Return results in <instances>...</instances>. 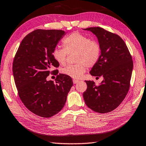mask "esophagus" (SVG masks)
I'll return each mask as SVG.
<instances>
[{"label":"esophagus","instance_id":"obj_1","mask_svg":"<svg viewBox=\"0 0 146 146\" xmlns=\"http://www.w3.org/2000/svg\"><path fill=\"white\" fill-rule=\"evenodd\" d=\"M73 84H76V83H78L79 82V80H76V79H73Z\"/></svg>","mask_w":146,"mask_h":146}]
</instances>
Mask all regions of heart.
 <instances>
[{
  "label": "heart",
  "instance_id": "b5f03b06",
  "mask_svg": "<svg viewBox=\"0 0 146 146\" xmlns=\"http://www.w3.org/2000/svg\"><path fill=\"white\" fill-rule=\"evenodd\" d=\"M64 48H56L53 51L55 60L60 65L66 63L68 54L75 53V61L78 62L69 65L62 70V73L71 78H82L86 71V66L92 68L99 60L101 47L98 42L91 40L80 32H73L63 39Z\"/></svg>",
  "mask_w": 146,
  "mask_h": 146
}]
</instances>
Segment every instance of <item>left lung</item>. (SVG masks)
<instances>
[{
  "label": "left lung",
  "mask_w": 146,
  "mask_h": 146,
  "mask_svg": "<svg viewBox=\"0 0 146 146\" xmlns=\"http://www.w3.org/2000/svg\"><path fill=\"white\" fill-rule=\"evenodd\" d=\"M97 36L101 47L99 60L90 71L91 75L103 76L100 84L86 81L83 93L86 104L97 113L112 111L124 99L130 87L133 62L126 44L118 35L100 27L84 29Z\"/></svg>",
  "instance_id": "left-lung-1"
}]
</instances>
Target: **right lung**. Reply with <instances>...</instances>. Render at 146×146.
<instances>
[{
  "label": "right lung",
  "instance_id": "1",
  "mask_svg": "<svg viewBox=\"0 0 146 146\" xmlns=\"http://www.w3.org/2000/svg\"><path fill=\"white\" fill-rule=\"evenodd\" d=\"M65 31L58 29H36L23 38L15 56L13 73L20 98L36 115L49 118L65 105L73 84L70 76L59 74V66L53 51ZM49 74L58 75L56 82L48 81Z\"/></svg>",
  "mask_w": 146,
  "mask_h": 146
}]
</instances>
